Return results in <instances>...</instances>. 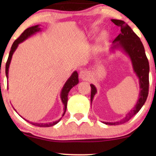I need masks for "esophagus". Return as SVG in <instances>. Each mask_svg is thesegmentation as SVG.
<instances>
[{
    "label": "esophagus",
    "instance_id": "esophagus-1",
    "mask_svg": "<svg viewBox=\"0 0 156 156\" xmlns=\"http://www.w3.org/2000/svg\"><path fill=\"white\" fill-rule=\"evenodd\" d=\"M80 78L82 80H87L89 78V73L87 70H81L80 72Z\"/></svg>",
    "mask_w": 156,
    "mask_h": 156
}]
</instances>
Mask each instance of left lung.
<instances>
[{"label": "left lung", "instance_id": "left-lung-1", "mask_svg": "<svg viewBox=\"0 0 156 156\" xmlns=\"http://www.w3.org/2000/svg\"><path fill=\"white\" fill-rule=\"evenodd\" d=\"M112 21L117 26L121 27V33L113 42L110 52L114 53L116 50H122L131 62L132 67L139 82V96L136 105L126 114L121 120L115 122L101 121L106 125H119L129 121L134 115L139 112L146 102L148 95L149 87V63L145 52L144 47L140 38L134 33L131 27L124 21L112 19ZM91 104L94 97L97 93V89L94 85L91 84Z\"/></svg>", "mask_w": 156, "mask_h": 156}]
</instances>
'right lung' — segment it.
<instances>
[{"label":"right lung","mask_w":156,"mask_h":156,"mask_svg":"<svg viewBox=\"0 0 156 156\" xmlns=\"http://www.w3.org/2000/svg\"><path fill=\"white\" fill-rule=\"evenodd\" d=\"M41 31V27H40V25H35V26H32L28 28H27L23 32V33L21 34V35L19 37L18 39L15 40V42L12 44V45L11 47V49H10V53H9V56H8L7 62H6V65H5V74H6V77L8 79V71H9V67H10V62H11L12 59V57L13 53L15 52V51L16 50V49L18 48V47L19 45V44L21 43V42H24L25 40H27V38L30 37L34 34H35L37 32ZM79 76H78V73L76 71H74L73 73L72 74V75L68 78V80L66 81V82L64 84V86L62 89V91L60 92V99L61 101L62 102L63 105H64V112L62 114V116L59 119H58L57 121H53V122H50V123H37V122H33V121H27L26 119L22 118L23 119H25V121H27V122L31 123L32 125L35 126H39V127H50L52 126L55 124H57V123L59 122V121L61 120V119L62 118V116H64L65 115L66 110H67V100H68V94H69V91L71 90V89L72 87L75 86L79 83ZM12 108H14V110L17 112V111L15 109V108L12 106ZM18 113V112H17Z\"/></svg>","instance_id":"1"}]
</instances>
